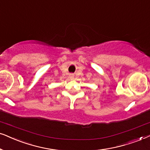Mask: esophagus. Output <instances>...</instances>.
<instances>
[{
    "instance_id": "1",
    "label": "esophagus",
    "mask_w": 150,
    "mask_h": 150,
    "mask_svg": "<svg viewBox=\"0 0 150 150\" xmlns=\"http://www.w3.org/2000/svg\"><path fill=\"white\" fill-rule=\"evenodd\" d=\"M69 79H74V75L73 74H69Z\"/></svg>"
}]
</instances>
